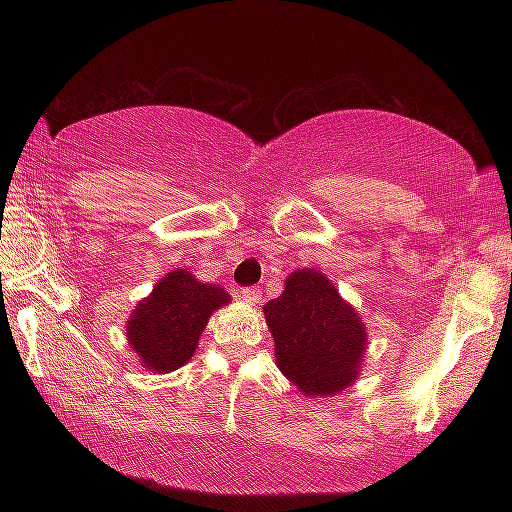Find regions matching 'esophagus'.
Returning <instances> with one entry per match:
<instances>
[{
	"instance_id": "34e87169",
	"label": "esophagus",
	"mask_w": 512,
	"mask_h": 512,
	"mask_svg": "<svg viewBox=\"0 0 512 512\" xmlns=\"http://www.w3.org/2000/svg\"><path fill=\"white\" fill-rule=\"evenodd\" d=\"M237 298L248 302V305H257V302L262 300V293H259L257 287H244V289L237 291Z\"/></svg>"
}]
</instances>
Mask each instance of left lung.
Listing matches in <instances>:
<instances>
[{
    "label": "left lung",
    "instance_id": "8db88e82",
    "mask_svg": "<svg viewBox=\"0 0 512 512\" xmlns=\"http://www.w3.org/2000/svg\"><path fill=\"white\" fill-rule=\"evenodd\" d=\"M275 341L277 368L307 397H329L354 384L368 334L334 284L314 268L287 277V287L264 307Z\"/></svg>",
    "mask_w": 512,
    "mask_h": 512
}]
</instances>
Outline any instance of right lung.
Instances as JSON below:
<instances>
[{
  "instance_id": "1",
  "label": "right lung",
  "mask_w": 512,
  "mask_h": 512,
  "mask_svg": "<svg viewBox=\"0 0 512 512\" xmlns=\"http://www.w3.org/2000/svg\"><path fill=\"white\" fill-rule=\"evenodd\" d=\"M230 302L219 284H203L178 268L155 284L126 323L128 345L151 372H171L194 357L207 320Z\"/></svg>"
}]
</instances>
